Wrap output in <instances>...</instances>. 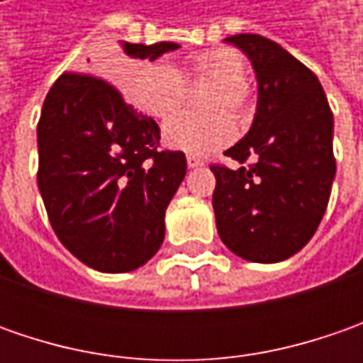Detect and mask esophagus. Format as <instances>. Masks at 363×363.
<instances>
[{
  "label": "esophagus",
  "instance_id": "obj_1",
  "mask_svg": "<svg viewBox=\"0 0 363 363\" xmlns=\"http://www.w3.org/2000/svg\"><path fill=\"white\" fill-rule=\"evenodd\" d=\"M186 161H188V167H200V165H203V160L198 157V155H188Z\"/></svg>",
  "mask_w": 363,
  "mask_h": 363
}]
</instances>
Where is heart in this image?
Here are the masks:
<instances>
[{"label": "heart", "instance_id": "heart-1", "mask_svg": "<svg viewBox=\"0 0 363 363\" xmlns=\"http://www.w3.org/2000/svg\"><path fill=\"white\" fill-rule=\"evenodd\" d=\"M191 78L210 80L212 89L203 94L202 115H179L163 129L165 145L191 155H206L228 145L234 137V117H244L248 111L246 62L232 48L203 52L189 60ZM131 99L135 105L155 119H169L179 111L186 99V78L167 60L141 66L131 80Z\"/></svg>", "mask_w": 363, "mask_h": 363}]
</instances>
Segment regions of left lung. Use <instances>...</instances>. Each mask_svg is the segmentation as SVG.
I'll use <instances>...</instances> for the list:
<instances>
[{
    "mask_svg": "<svg viewBox=\"0 0 363 363\" xmlns=\"http://www.w3.org/2000/svg\"><path fill=\"white\" fill-rule=\"evenodd\" d=\"M248 56L258 82L250 131L224 151L238 169L212 165L222 242L250 262H281L317 230L335 177L333 115L319 78L258 34L224 40Z\"/></svg>",
    "mask_w": 363,
    "mask_h": 363,
    "instance_id": "obj_1",
    "label": "left lung"
}]
</instances>
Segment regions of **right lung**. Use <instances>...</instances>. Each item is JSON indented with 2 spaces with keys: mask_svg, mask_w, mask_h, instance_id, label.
I'll use <instances>...</instances> for the list:
<instances>
[{
  "mask_svg": "<svg viewBox=\"0 0 363 363\" xmlns=\"http://www.w3.org/2000/svg\"><path fill=\"white\" fill-rule=\"evenodd\" d=\"M121 46L151 62L179 48ZM157 145V123L103 78L66 72L50 89L38 123V188L58 240L94 271H135L160 250L188 163Z\"/></svg>",
  "mask_w": 363,
  "mask_h": 363,
  "instance_id": "right-lung-1",
  "label": "right lung"
}]
</instances>
